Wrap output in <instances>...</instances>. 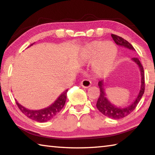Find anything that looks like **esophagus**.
Listing matches in <instances>:
<instances>
[{
  "mask_svg": "<svg viewBox=\"0 0 155 155\" xmlns=\"http://www.w3.org/2000/svg\"><path fill=\"white\" fill-rule=\"evenodd\" d=\"M81 85L84 88H88L91 85V82L88 79H84L81 82Z\"/></svg>",
  "mask_w": 155,
  "mask_h": 155,
  "instance_id": "1",
  "label": "esophagus"
}]
</instances>
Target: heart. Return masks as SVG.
Instances as JSON below:
<instances>
[{
	"mask_svg": "<svg viewBox=\"0 0 155 155\" xmlns=\"http://www.w3.org/2000/svg\"><path fill=\"white\" fill-rule=\"evenodd\" d=\"M117 57V48L111 41H94L83 47L80 55V63H91L94 74L98 77L107 75L114 66Z\"/></svg>",
	"mask_w": 155,
	"mask_h": 155,
	"instance_id": "obj_1",
	"label": "heart"
}]
</instances>
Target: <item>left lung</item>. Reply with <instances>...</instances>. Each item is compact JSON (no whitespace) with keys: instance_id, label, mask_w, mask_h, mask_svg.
<instances>
[{"instance_id":"8db88e82","label":"left lung","mask_w":155,"mask_h":155,"mask_svg":"<svg viewBox=\"0 0 155 155\" xmlns=\"http://www.w3.org/2000/svg\"><path fill=\"white\" fill-rule=\"evenodd\" d=\"M111 37L117 45L121 47H124V48L131 50V51H135L133 46L128 41L124 40V38L116 35H114V34H111ZM133 61L138 65L139 68H140L141 74V87L137 98H135L134 102H133L130 105L126 107H118L114 105V104H112L109 101L108 98H107L105 89H104L105 83L104 82L103 80L100 81L98 82V86L101 93H100L99 98L98 99V101H97L96 107L99 110L100 112H101L104 115L110 117L111 119H121L127 116L128 115H129L136 108V107L138 104L139 102L140 101L141 97H142L144 93L145 81H144V72L143 66L141 64L140 60L137 58H133Z\"/></svg>"}]
</instances>
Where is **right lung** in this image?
Listing matches in <instances>:
<instances>
[{
    "instance_id": "obj_1",
    "label": "right lung",
    "mask_w": 155,
    "mask_h": 155,
    "mask_svg": "<svg viewBox=\"0 0 155 155\" xmlns=\"http://www.w3.org/2000/svg\"><path fill=\"white\" fill-rule=\"evenodd\" d=\"M34 44V43H33ZM33 44H31L32 46ZM68 90H65L61 95H60L53 103L49 107L40 110H30L25 107L21 105L16 101V104L18 108L26 116L28 117L35 121L39 122H46L54 117L58 113L61 111L64 107L67 98V92Z\"/></svg>"
}]
</instances>
